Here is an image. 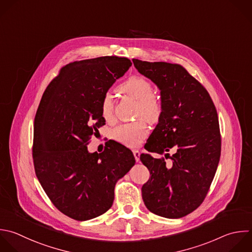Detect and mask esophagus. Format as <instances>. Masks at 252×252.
<instances>
[{"label": "esophagus", "instance_id": "obj_1", "mask_svg": "<svg viewBox=\"0 0 252 252\" xmlns=\"http://www.w3.org/2000/svg\"><path fill=\"white\" fill-rule=\"evenodd\" d=\"M133 154H134V157H135V159L136 161H140V152L138 150H134L133 151Z\"/></svg>", "mask_w": 252, "mask_h": 252}]
</instances>
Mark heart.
<instances>
[{
  "label": "heart",
  "mask_w": 252,
  "mask_h": 252,
  "mask_svg": "<svg viewBox=\"0 0 252 252\" xmlns=\"http://www.w3.org/2000/svg\"><path fill=\"white\" fill-rule=\"evenodd\" d=\"M119 91L137 100V116H143L150 122H156L159 119L162 111V103L159 96L153 92V85L148 79L139 75L131 76L119 87ZM100 109L101 115L105 120L109 121L113 118L114 105L109 93L103 95ZM148 134L149 128L144 119L120 124L113 131L114 139L130 148L138 147Z\"/></svg>",
  "instance_id": "b5f03b06"
}]
</instances>
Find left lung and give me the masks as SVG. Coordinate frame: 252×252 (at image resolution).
<instances>
[{"mask_svg":"<svg viewBox=\"0 0 252 252\" xmlns=\"http://www.w3.org/2000/svg\"><path fill=\"white\" fill-rule=\"evenodd\" d=\"M135 68L160 90L162 111L142 154L151 177L142 186L146 207L154 214L182 218L204 201L220 157L218 113L207 90L179 64L133 59ZM173 148L175 154L168 152Z\"/></svg>","mask_w":252,"mask_h":252,"instance_id":"8db88e82","label":"left lung"}]
</instances>
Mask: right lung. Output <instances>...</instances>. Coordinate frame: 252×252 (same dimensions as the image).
Here are the masks:
<instances>
[{"label": "right lung", "instance_id": "obj_1", "mask_svg": "<svg viewBox=\"0 0 252 252\" xmlns=\"http://www.w3.org/2000/svg\"><path fill=\"white\" fill-rule=\"evenodd\" d=\"M132 63L104 56L70 63L46 88L34 119L35 174L64 215L87 220L112 206L116 182L135 164L133 153L111 142L100 154L88 145L105 124L101 99Z\"/></svg>", "mask_w": 252, "mask_h": 252}]
</instances>
